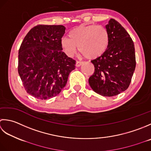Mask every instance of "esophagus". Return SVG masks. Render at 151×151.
Listing matches in <instances>:
<instances>
[{
    "mask_svg": "<svg viewBox=\"0 0 151 151\" xmlns=\"http://www.w3.org/2000/svg\"><path fill=\"white\" fill-rule=\"evenodd\" d=\"M83 64V62H81V61H77L76 64V66L77 67H79L80 66H81Z\"/></svg>",
    "mask_w": 151,
    "mask_h": 151,
    "instance_id": "1",
    "label": "esophagus"
}]
</instances>
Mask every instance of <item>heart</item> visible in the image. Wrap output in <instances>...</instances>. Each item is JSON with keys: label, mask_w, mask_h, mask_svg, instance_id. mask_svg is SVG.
<instances>
[{"label": "heart", "mask_w": 151, "mask_h": 151, "mask_svg": "<svg viewBox=\"0 0 151 151\" xmlns=\"http://www.w3.org/2000/svg\"><path fill=\"white\" fill-rule=\"evenodd\" d=\"M69 37H63L60 41L61 47L69 57L74 56L79 47L83 56L96 59L106 53L110 42L107 29L95 24L77 27L70 32Z\"/></svg>", "instance_id": "heart-1"}]
</instances>
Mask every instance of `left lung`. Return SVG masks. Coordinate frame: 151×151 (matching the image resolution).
Returning a JSON list of instances; mask_svg holds the SVG:
<instances>
[{"label":"left lung","mask_w":151,"mask_h":151,"mask_svg":"<svg viewBox=\"0 0 151 151\" xmlns=\"http://www.w3.org/2000/svg\"><path fill=\"white\" fill-rule=\"evenodd\" d=\"M110 42L102 56L93 60L94 72L88 79L92 89L103 96H114L127 90L136 68L133 40L118 21L111 19L106 25Z\"/></svg>","instance_id":"8db88e82"}]
</instances>
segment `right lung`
I'll return each instance as SVG.
<instances>
[{
    "label": "right lung",
    "mask_w": 151,
    "mask_h": 151,
    "mask_svg": "<svg viewBox=\"0 0 151 151\" xmlns=\"http://www.w3.org/2000/svg\"><path fill=\"white\" fill-rule=\"evenodd\" d=\"M63 25L38 24L27 33L19 50L18 73L27 93L40 100L56 96L65 87L76 60L62 51Z\"/></svg>",
    "instance_id": "add662e5"
}]
</instances>
